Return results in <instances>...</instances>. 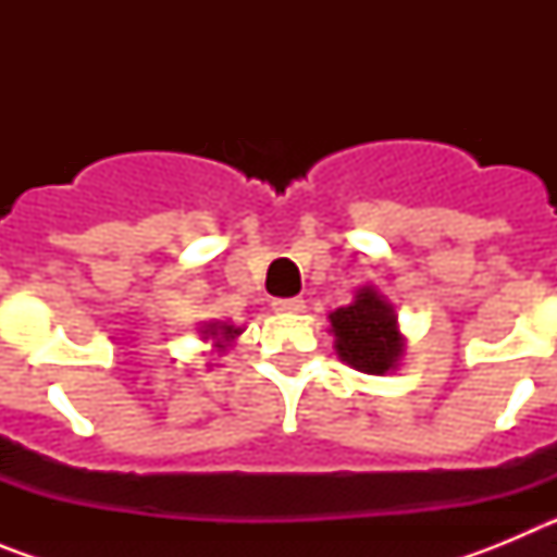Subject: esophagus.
<instances>
[{
  "label": "esophagus",
  "instance_id": "34e87169",
  "mask_svg": "<svg viewBox=\"0 0 557 557\" xmlns=\"http://www.w3.org/2000/svg\"><path fill=\"white\" fill-rule=\"evenodd\" d=\"M273 307L278 309V312H301L304 298H275Z\"/></svg>",
  "mask_w": 557,
  "mask_h": 557
}]
</instances>
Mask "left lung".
<instances>
[{"label":"left lung","mask_w":557,"mask_h":557,"mask_svg":"<svg viewBox=\"0 0 557 557\" xmlns=\"http://www.w3.org/2000/svg\"><path fill=\"white\" fill-rule=\"evenodd\" d=\"M332 332L337 337V354L346 366L362 373H385L396 368L405 339L396 329V312L391 304L366 287L357 293V301L329 314Z\"/></svg>","instance_id":"left-lung-1"}]
</instances>
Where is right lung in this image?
Masks as SVG:
<instances>
[{
    "label": "right lung",
    "instance_id": "1",
    "mask_svg": "<svg viewBox=\"0 0 557 557\" xmlns=\"http://www.w3.org/2000/svg\"><path fill=\"white\" fill-rule=\"evenodd\" d=\"M206 334H223V337H218V339H225V343H228V339H234L236 334H239V329H234V326H218V323H211L209 329H206ZM223 348V346H220Z\"/></svg>",
    "mask_w": 557,
    "mask_h": 557
}]
</instances>
